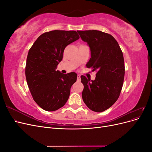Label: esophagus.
Returning <instances> with one entry per match:
<instances>
[{
	"instance_id": "1",
	"label": "esophagus",
	"mask_w": 152,
	"mask_h": 152,
	"mask_svg": "<svg viewBox=\"0 0 152 152\" xmlns=\"http://www.w3.org/2000/svg\"><path fill=\"white\" fill-rule=\"evenodd\" d=\"M77 80L80 81V75H77Z\"/></svg>"
}]
</instances>
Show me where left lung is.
Returning a JSON list of instances; mask_svg holds the SVG:
<instances>
[{"instance_id": "1", "label": "left lung", "mask_w": 152, "mask_h": 152, "mask_svg": "<svg viewBox=\"0 0 152 152\" xmlns=\"http://www.w3.org/2000/svg\"><path fill=\"white\" fill-rule=\"evenodd\" d=\"M91 51L87 68L96 70L94 80L81 76L82 97L90 110L102 112L116 102L123 86L125 66L120 46L111 35L99 30L77 31Z\"/></svg>"}]
</instances>
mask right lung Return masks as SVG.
Masks as SVG:
<instances>
[{
  "mask_svg": "<svg viewBox=\"0 0 152 152\" xmlns=\"http://www.w3.org/2000/svg\"><path fill=\"white\" fill-rule=\"evenodd\" d=\"M79 39L75 31H50L40 35L29 50L26 82L34 101L45 111L63 107L69 98L77 73L63 74L56 69L62 60L64 49Z\"/></svg>",
  "mask_w": 152,
  "mask_h": 152,
  "instance_id": "1",
  "label": "right lung"
}]
</instances>
